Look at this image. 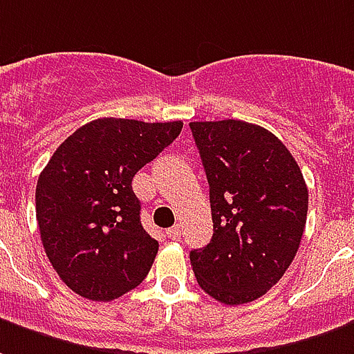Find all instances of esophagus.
Here are the masks:
<instances>
[{
	"label": "esophagus",
	"instance_id": "esophagus-1",
	"mask_svg": "<svg viewBox=\"0 0 354 354\" xmlns=\"http://www.w3.org/2000/svg\"><path fill=\"white\" fill-rule=\"evenodd\" d=\"M167 236H169L170 240H180V227H178V225L170 227V229L167 230Z\"/></svg>",
	"mask_w": 354,
	"mask_h": 354
}]
</instances>
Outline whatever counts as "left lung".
<instances>
[{
  "label": "left lung",
  "instance_id": "obj_1",
  "mask_svg": "<svg viewBox=\"0 0 354 354\" xmlns=\"http://www.w3.org/2000/svg\"><path fill=\"white\" fill-rule=\"evenodd\" d=\"M210 185L214 236L189 253L204 292L227 306L257 300L297 255L308 216L302 170L279 138L242 120L191 122Z\"/></svg>",
  "mask_w": 354,
  "mask_h": 354
}]
</instances>
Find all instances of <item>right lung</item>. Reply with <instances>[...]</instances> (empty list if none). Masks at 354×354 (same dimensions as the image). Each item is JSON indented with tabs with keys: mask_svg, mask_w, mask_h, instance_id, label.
<instances>
[{
	"mask_svg": "<svg viewBox=\"0 0 354 354\" xmlns=\"http://www.w3.org/2000/svg\"><path fill=\"white\" fill-rule=\"evenodd\" d=\"M182 127V122L99 118L65 138L39 174L41 242L57 276L77 295L111 302L148 276L159 243L140 223L131 182Z\"/></svg>",
	"mask_w": 354,
	"mask_h": 354,
	"instance_id": "1",
	"label": "right lung"
}]
</instances>
